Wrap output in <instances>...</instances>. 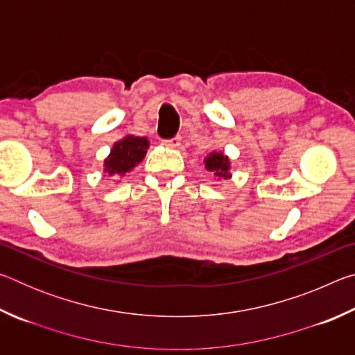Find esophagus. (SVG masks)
Listing matches in <instances>:
<instances>
[{"label": "esophagus", "instance_id": "34e87169", "mask_svg": "<svg viewBox=\"0 0 355 355\" xmlns=\"http://www.w3.org/2000/svg\"><path fill=\"white\" fill-rule=\"evenodd\" d=\"M180 142H182V136H173V137H171V139H163V144L164 146H167V147H178L180 146Z\"/></svg>", "mask_w": 355, "mask_h": 355}]
</instances>
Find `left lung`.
Returning <instances> with one entry per match:
<instances>
[{
    "mask_svg": "<svg viewBox=\"0 0 355 355\" xmlns=\"http://www.w3.org/2000/svg\"><path fill=\"white\" fill-rule=\"evenodd\" d=\"M205 166L208 171L214 172V175L228 178V169H230V164H228V158L222 153H211L205 159Z\"/></svg>",
    "mask_w": 355,
    "mask_h": 355,
    "instance_id": "1",
    "label": "left lung"
}]
</instances>
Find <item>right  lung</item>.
<instances>
[{"mask_svg": "<svg viewBox=\"0 0 355 355\" xmlns=\"http://www.w3.org/2000/svg\"><path fill=\"white\" fill-rule=\"evenodd\" d=\"M147 147L148 141L146 137L127 136L125 139L114 144L111 155L105 161V171L110 172V175L112 173L123 175L125 172L131 171L136 164L141 163L147 153Z\"/></svg>", "mask_w": 355, "mask_h": 355, "instance_id": "obj_1", "label": "right lung"}]
</instances>
